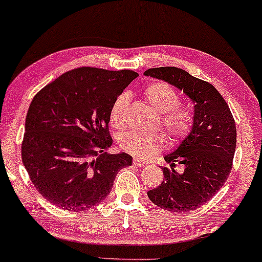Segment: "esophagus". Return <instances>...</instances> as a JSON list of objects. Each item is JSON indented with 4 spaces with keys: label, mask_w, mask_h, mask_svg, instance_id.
Returning <instances> with one entry per match:
<instances>
[{
    "label": "esophagus",
    "mask_w": 262,
    "mask_h": 262,
    "mask_svg": "<svg viewBox=\"0 0 262 262\" xmlns=\"http://www.w3.org/2000/svg\"><path fill=\"white\" fill-rule=\"evenodd\" d=\"M134 164H136V166H137V167H145L146 166V162H144V161H142V160L135 159L134 160Z\"/></svg>",
    "instance_id": "1"
}]
</instances>
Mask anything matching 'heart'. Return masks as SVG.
<instances>
[{
	"label": "heart",
	"mask_w": 262,
	"mask_h": 262,
	"mask_svg": "<svg viewBox=\"0 0 262 262\" xmlns=\"http://www.w3.org/2000/svg\"><path fill=\"white\" fill-rule=\"evenodd\" d=\"M146 102L160 114V127L173 142L185 139L194 126V114L188 107L181 106L180 94L164 82H152L143 92ZM128 103L127 94H120L114 100L110 111V123L121 128L125 124V112ZM164 136L160 132L128 131L119 139L124 151L148 159L162 148Z\"/></svg>",
	"instance_id": "obj_1"
}]
</instances>
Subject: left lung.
<instances>
[{"mask_svg": "<svg viewBox=\"0 0 262 262\" xmlns=\"http://www.w3.org/2000/svg\"><path fill=\"white\" fill-rule=\"evenodd\" d=\"M146 76L160 78L185 92L194 103V126L180 146L164 160L163 181L148 196L161 209L187 212L214 196L232 168L236 149V124L227 101L209 82L175 67L148 69ZM184 164V173L173 168Z\"/></svg>", "mask_w": 262, "mask_h": 262, "instance_id": "obj_1", "label": "left lung"}]
</instances>
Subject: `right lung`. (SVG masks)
<instances>
[{"label": "right lung", "mask_w": 262, "mask_h": 262, "mask_svg": "<svg viewBox=\"0 0 262 262\" xmlns=\"http://www.w3.org/2000/svg\"><path fill=\"white\" fill-rule=\"evenodd\" d=\"M138 76L132 70L82 67L39 91L25 123L21 157L37 191L68 211L89 210L110 194L127 154L107 152L111 106Z\"/></svg>", "instance_id": "1"}]
</instances>
